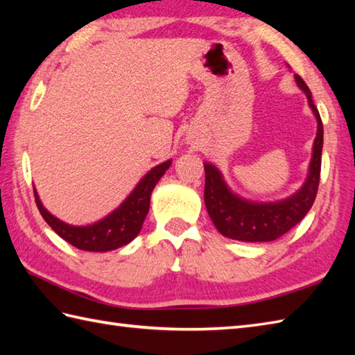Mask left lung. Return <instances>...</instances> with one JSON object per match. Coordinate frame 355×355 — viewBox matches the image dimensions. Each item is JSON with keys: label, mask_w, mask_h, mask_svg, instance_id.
I'll return each mask as SVG.
<instances>
[{"label": "left lung", "mask_w": 355, "mask_h": 355, "mask_svg": "<svg viewBox=\"0 0 355 355\" xmlns=\"http://www.w3.org/2000/svg\"><path fill=\"white\" fill-rule=\"evenodd\" d=\"M296 82L305 92L308 103L318 119V135L314 140L310 173H308L306 182L302 189L288 200L270 202V205H258V202H248L235 197L223 182L218 169L206 163L205 202L215 227L224 236L245 241V243L275 241L291 230L299 221H302V218L313 206L320 182L323 125L319 111L313 103L310 88L299 74H296Z\"/></svg>", "instance_id": "1"}]
</instances>
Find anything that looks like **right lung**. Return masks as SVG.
Here are the masks:
<instances>
[{
	"label": "right lung",
	"instance_id": "right-lung-1",
	"mask_svg": "<svg viewBox=\"0 0 355 355\" xmlns=\"http://www.w3.org/2000/svg\"><path fill=\"white\" fill-rule=\"evenodd\" d=\"M169 166L171 160L150 169L119 209H116L107 218H103L102 221L93 225H85V227H74V225L59 221L58 218L44 209L40 197L33 189L35 201L45 223L73 247L85 252L116 250V248L131 243L139 235L149 210L150 193H153L158 180L163 177V173L168 171Z\"/></svg>",
	"mask_w": 355,
	"mask_h": 355
}]
</instances>
